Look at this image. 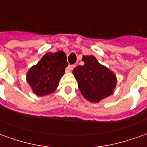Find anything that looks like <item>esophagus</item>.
Listing matches in <instances>:
<instances>
[{
    "mask_svg": "<svg viewBox=\"0 0 147 147\" xmlns=\"http://www.w3.org/2000/svg\"><path fill=\"white\" fill-rule=\"evenodd\" d=\"M74 67H75V65H74V64H70V65H68L67 68H68V70L69 71H71Z\"/></svg>",
    "mask_w": 147,
    "mask_h": 147,
    "instance_id": "34e87169",
    "label": "esophagus"
}]
</instances>
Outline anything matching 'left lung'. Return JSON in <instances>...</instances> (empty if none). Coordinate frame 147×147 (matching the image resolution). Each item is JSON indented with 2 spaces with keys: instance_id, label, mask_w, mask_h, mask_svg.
I'll use <instances>...</instances> for the list:
<instances>
[{
  "instance_id": "8db88e82",
  "label": "left lung",
  "mask_w": 147,
  "mask_h": 147,
  "mask_svg": "<svg viewBox=\"0 0 147 147\" xmlns=\"http://www.w3.org/2000/svg\"><path fill=\"white\" fill-rule=\"evenodd\" d=\"M82 61L84 64L76 66L72 73L83 97L90 102H98L111 95L117 83L116 76L94 56H83Z\"/></svg>"
}]
</instances>
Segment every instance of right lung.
Returning <instances> with one entry per match:
<instances>
[{
  "mask_svg": "<svg viewBox=\"0 0 147 147\" xmlns=\"http://www.w3.org/2000/svg\"><path fill=\"white\" fill-rule=\"evenodd\" d=\"M68 64L63 51L44 55L38 63L28 71L27 82L38 96H44L53 92L59 85Z\"/></svg>",
  "mask_w": 147,
  "mask_h": 147,
  "instance_id": "obj_1",
  "label": "right lung"
}]
</instances>
